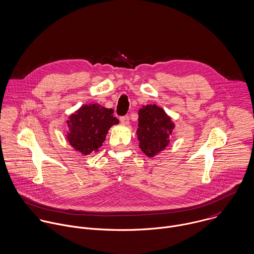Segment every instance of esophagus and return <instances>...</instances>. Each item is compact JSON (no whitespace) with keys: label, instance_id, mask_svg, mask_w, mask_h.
Returning a JSON list of instances; mask_svg holds the SVG:
<instances>
[{"label":"esophagus","instance_id":"1","mask_svg":"<svg viewBox=\"0 0 254 254\" xmlns=\"http://www.w3.org/2000/svg\"><path fill=\"white\" fill-rule=\"evenodd\" d=\"M120 121H121V123H123V124H128V123H129V116H128V115L121 116V117H120Z\"/></svg>","mask_w":254,"mask_h":254}]
</instances>
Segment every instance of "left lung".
Listing matches in <instances>:
<instances>
[{
  "instance_id": "obj_1",
  "label": "left lung",
  "mask_w": 254,
  "mask_h": 254,
  "mask_svg": "<svg viewBox=\"0 0 254 254\" xmlns=\"http://www.w3.org/2000/svg\"><path fill=\"white\" fill-rule=\"evenodd\" d=\"M138 140L141 150L150 158L168 146L175 127L171 118L157 105H146L139 110Z\"/></svg>"
}]
</instances>
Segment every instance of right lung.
<instances>
[{
	"label": "right lung",
	"instance_id": "obj_1",
	"mask_svg": "<svg viewBox=\"0 0 254 254\" xmlns=\"http://www.w3.org/2000/svg\"><path fill=\"white\" fill-rule=\"evenodd\" d=\"M118 123L119 120L113 117V109L98 104L83 105L69 116L66 137L77 152L89 155L102 146L110 127Z\"/></svg>",
	"mask_w": 254,
	"mask_h": 254
}]
</instances>
